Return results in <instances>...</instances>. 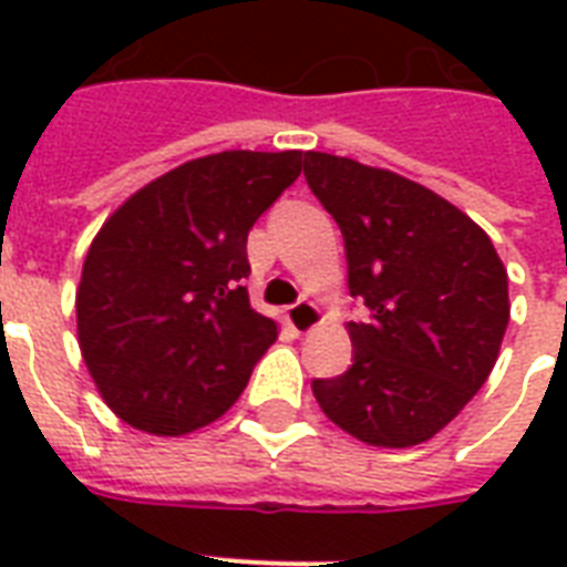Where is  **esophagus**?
Here are the masks:
<instances>
[{"label": "esophagus", "instance_id": "obj_1", "mask_svg": "<svg viewBox=\"0 0 567 567\" xmlns=\"http://www.w3.org/2000/svg\"><path fill=\"white\" fill-rule=\"evenodd\" d=\"M285 320H288V327H291L293 332H311V329L320 323V309L315 302H297V306L288 309Z\"/></svg>", "mask_w": 567, "mask_h": 567}]
</instances>
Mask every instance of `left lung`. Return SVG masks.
Masks as SVG:
<instances>
[{"instance_id":"obj_1","label":"left lung","mask_w":567,"mask_h":567,"mask_svg":"<svg viewBox=\"0 0 567 567\" xmlns=\"http://www.w3.org/2000/svg\"><path fill=\"white\" fill-rule=\"evenodd\" d=\"M306 182L344 235L353 364L311 391L329 421L373 447L430 441L483 388L509 323L492 238L435 190L353 158L306 153Z\"/></svg>"}]
</instances>
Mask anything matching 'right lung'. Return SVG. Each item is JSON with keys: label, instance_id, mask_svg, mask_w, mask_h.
<instances>
[{"label": "right lung", "instance_id": "add662e5", "mask_svg": "<svg viewBox=\"0 0 567 567\" xmlns=\"http://www.w3.org/2000/svg\"><path fill=\"white\" fill-rule=\"evenodd\" d=\"M300 150L203 155L132 194L96 231L75 291L79 347L135 430L217 421L276 341L249 306L247 235L302 171Z\"/></svg>", "mask_w": 567, "mask_h": 567}]
</instances>
